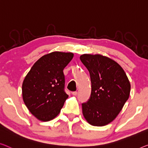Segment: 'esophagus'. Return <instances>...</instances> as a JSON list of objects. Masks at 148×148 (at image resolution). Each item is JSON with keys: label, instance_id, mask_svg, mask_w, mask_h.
<instances>
[{"label": "esophagus", "instance_id": "1", "mask_svg": "<svg viewBox=\"0 0 148 148\" xmlns=\"http://www.w3.org/2000/svg\"><path fill=\"white\" fill-rule=\"evenodd\" d=\"M72 95H73V96H76L77 94H78V92H76V91L72 92Z\"/></svg>", "mask_w": 148, "mask_h": 148}]
</instances>
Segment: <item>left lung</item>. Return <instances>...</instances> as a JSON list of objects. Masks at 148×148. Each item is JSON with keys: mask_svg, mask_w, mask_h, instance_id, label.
<instances>
[{"mask_svg": "<svg viewBox=\"0 0 148 148\" xmlns=\"http://www.w3.org/2000/svg\"><path fill=\"white\" fill-rule=\"evenodd\" d=\"M80 58L89 71L92 84L89 100L82 103L83 115L90 124L103 126L122 110L129 98L130 83L123 68L110 58L85 54Z\"/></svg>", "mask_w": 148, "mask_h": 148, "instance_id": "left-lung-1", "label": "left lung"}]
</instances>
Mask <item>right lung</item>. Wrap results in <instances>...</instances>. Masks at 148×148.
Returning a JSON list of instances; mask_svg holds the SVG:
<instances>
[{
    "instance_id": "right-lung-1",
    "label": "right lung",
    "mask_w": 148,
    "mask_h": 148,
    "mask_svg": "<svg viewBox=\"0 0 148 148\" xmlns=\"http://www.w3.org/2000/svg\"><path fill=\"white\" fill-rule=\"evenodd\" d=\"M71 52H53L38 59L23 81V98L37 119L48 122L60 113L68 95L63 70L73 58Z\"/></svg>"
}]
</instances>
